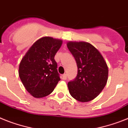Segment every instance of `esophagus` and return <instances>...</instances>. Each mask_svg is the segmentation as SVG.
Returning <instances> with one entry per match:
<instances>
[{
	"instance_id": "esophagus-1",
	"label": "esophagus",
	"mask_w": 128,
	"mask_h": 128,
	"mask_svg": "<svg viewBox=\"0 0 128 128\" xmlns=\"http://www.w3.org/2000/svg\"><path fill=\"white\" fill-rule=\"evenodd\" d=\"M67 79V75L66 74H64V75H62V79H64V80H66Z\"/></svg>"
}]
</instances>
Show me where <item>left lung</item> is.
I'll return each mask as SVG.
<instances>
[{
	"label": "left lung",
	"mask_w": 128,
	"mask_h": 128,
	"mask_svg": "<svg viewBox=\"0 0 128 128\" xmlns=\"http://www.w3.org/2000/svg\"><path fill=\"white\" fill-rule=\"evenodd\" d=\"M67 47L77 66V76L68 83L70 95L80 102H88L100 94L108 79V67L96 48L85 42H68Z\"/></svg>",
	"instance_id": "8db88e82"
}]
</instances>
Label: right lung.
<instances>
[{"mask_svg": "<svg viewBox=\"0 0 128 128\" xmlns=\"http://www.w3.org/2000/svg\"><path fill=\"white\" fill-rule=\"evenodd\" d=\"M62 40L45 36L32 44L21 59L19 76L26 90L36 98L46 97L60 80L54 56Z\"/></svg>", "mask_w": 128, "mask_h": 128, "instance_id": "add662e5", "label": "right lung"}]
</instances>
